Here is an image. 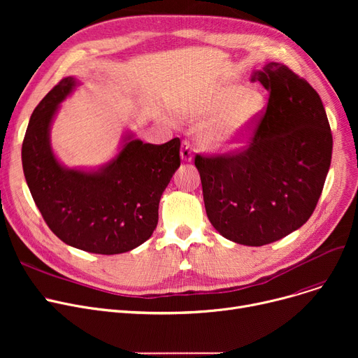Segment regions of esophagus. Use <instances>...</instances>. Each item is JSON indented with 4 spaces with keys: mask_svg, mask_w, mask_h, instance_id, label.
I'll return each instance as SVG.
<instances>
[{
    "mask_svg": "<svg viewBox=\"0 0 358 358\" xmlns=\"http://www.w3.org/2000/svg\"><path fill=\"white\" fill-rule=\"evenodd\" d=\"M193 154H194V148H193L192 142L184 139L182 145H181V158L187 162H190L193 159Z\"/></svg>",
    "mask_w": 358,
    "mask_h": 358,
    "instance_id": "esophagus-1",
    "label": "esophagus"
}]
</instances>
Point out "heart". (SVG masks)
<instances>
[{
  "label": "heart",
  "mask_w": 358,
  "mask_h": 358,
  "mask_svg": "<svg viewBox=\"0 0 358 358\" xmlns=\"http://www.w3.org/2000/svg\"><path fill=\"white\" fill-rule=\"evenodd\" d=\"M266 106L267 97L259 88L229 83L182 113L189 117L215 116L206 127V142L219 149H234L247 139Z\"/></svg>",
  "instance_id": "b5f03b06"
}]
</instances>
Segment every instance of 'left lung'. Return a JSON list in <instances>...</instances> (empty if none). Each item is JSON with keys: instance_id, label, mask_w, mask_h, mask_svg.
Masks as SVG:
<instances>
[{"instance_id": "left-lung-1", "label": "left lung", "mask_w": 358, "mask_h": 358, "mask_svg": "<svg viewBox=\"0 0 358 358\" xmlns=\"http://www.w3.org/2000/svg\"><path fill=\"white\" fill-rule=\"evenodd\" d=\"M252 83L270 92L247 145L197 154L206 213L227 239L261 247L312 216L332 157V134L319 94L289 66L270 62Z\"/></svg>"}]
</instances>
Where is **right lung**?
I'll return each mask as SVG.
<instances>
[{
  "label": "right lung",
  "mask_w": 358,
  "mask_h": 358,
  "mask_svg": "<svg viewBox=\"0 0 358 358\" xmlns=\"http://www.w3.org/2000/svg\"><path fill=\"white\" fill-rule=\"evenodd\" d=\"M75 84L72 77L62 78L34 108L22 146L24 177L37 209L61 241L92 254H122L155 231L161 196L181 164V142L152 145L130 138L100 171L64 168L50 149L49 127Z\"/></svg>",
  "instance_id": "1"
}]
</instances>
